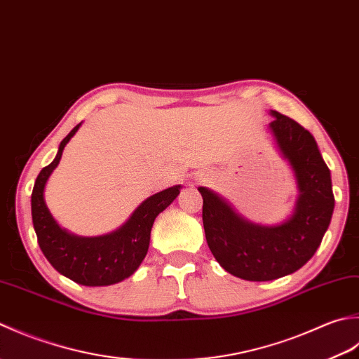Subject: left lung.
I'll use <instances>...</instances> for the list:
<instances>
[{
	"label": "left lung",
	"instance_id": "8db88e82",
	"mask_svg": "<svg viewBox=\"0 0 359 359\" xmlns=\"http://www.w3.org/2000/svg\"><path fill=\"white\" fill-rule=\"evenodd\" d=\"M271 116L269 130L294 172L299 190L288 220L276 226L254 224L222 196L198 187L210 252L226 271L251 282L274 280L302 268L323 241L334 209L330 170L310 131L288 116L277 111Z\"/></svg>",
	"mask_w": 359,
	"mask_h": 359
}]
</instances>
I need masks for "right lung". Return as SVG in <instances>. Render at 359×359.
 Listing matches in <instances>:
<instances>
[{
    "instance_id": "obj_1",
    "label": "right lung",
    "mask_w": 359,
    "mask_h": 359,
    "mask_svg": "<svg viewBox=\"0 0 359 359\" xmlns=\"http://www.w3.org/2000/svg\"><path fill=\"white\" fill-rule=\"evenodd\" d=\"M82 123L69 131L58 145L55 159L43 167L35 180L31 208L32 223L40 250L58 273L86 287H105L133 274L149 251L155 218L177 198L181 186H173L149 196L119 229L99 237H79L62 229L45 203L46 181L60 163L65 145Z\"/></svg>"
}]
</instances>
